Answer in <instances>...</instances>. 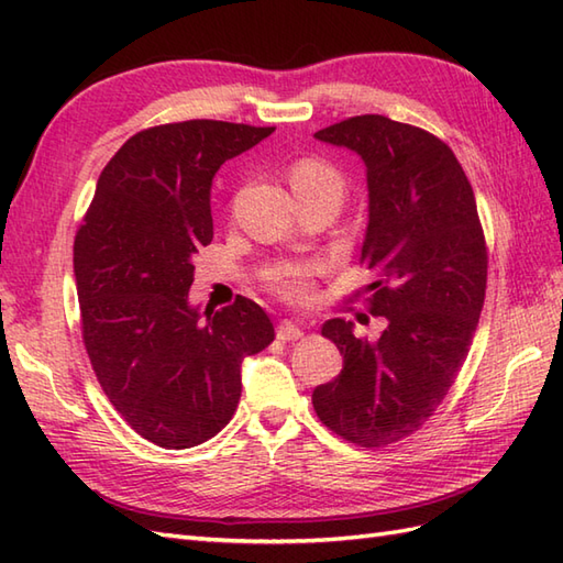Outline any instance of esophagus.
<instances>
[{
	"label": "esophagus",
	"mask_w": 563,
	"mask_h": 563,
	"mask_svg": "<svg viewBox=\"0 0 563 563\" xmlns=\"http://www.w3.org/2000/svg\"><path fill=\"white\" fill-rule=\"evenodd\" d=\"M305 336V329L297 324V321H280L278 324V339L280 341H297V339H302Z\"/></svg>",
	"instance_id": "1"
}]
</instances>
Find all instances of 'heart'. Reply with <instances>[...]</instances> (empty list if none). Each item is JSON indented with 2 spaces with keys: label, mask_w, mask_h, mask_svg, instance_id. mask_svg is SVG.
I'll return each mask as SVG.
<instances>
[{
  "label": "heart",
  "mask_w": 563,
  "mask_h": 563,
  "mask_svg": "<svg viewBox=\"0 0 563 563\" xmlns=\"http://www.w3.org/2000/svg\"><path fill=\"white\" fill-rule=\"evenodd\" d=\"M290 184L297 198L302 202L312 198H333L341 200L343 176L331 162L321 157H302L290 166ZM273 283L278 290L290 297H302L309 292V271L307 268H280L273 273Z\"/></svg>",
  "instance_id": "heart-1"
}]
</instances>
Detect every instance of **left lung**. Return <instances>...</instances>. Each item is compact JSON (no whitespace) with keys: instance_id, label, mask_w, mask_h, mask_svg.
Instances as JSON below:
<instances>
[{"instance_id":"obj_1","label":"left lung","mask_w":563,"mask_h":563,"mask_svg":"<svg viewBox=\"0 0 563 563\" xmlns=\"http://www.w3.org/2000/svg\"><path fill=\"white\" fill-rule=\"evenodd\" d=\"M355 152L367 174L361 263L377 275L369 312L387 319L377 341L345 319L321 336L343 369L312 394L333 433L385 448L421 428L457 377L486 295V242L470 178L452 150L421 128L355 115L314 133Z\"/></svg>"}]
</instances>
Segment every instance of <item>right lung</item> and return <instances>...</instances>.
<instances>
[{"label":"right lung","mask_w":563,"mask_h":563,"mask_svg":"<svg viewBox=\"0 0 563 563\" xmlns=\"http://www.w3.org/2000/svg\"><path fill=\"white\" fill-rule=\"evenodd\" d=\"M273 130L224 121L142 130L106 164L77 232L91 367L128 426L159 448L218 435L242 397V361L275 336L249 297L218 312L188 302L194 256L212 242V178Z\"/></svg>","instance_id":"obj_1"}]
</instances>
